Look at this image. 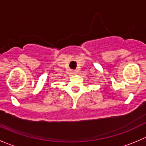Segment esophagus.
<instances>
[{
  "label": "esophagus",
  "instance_id": "1",
  "mask_svg": "<svg viewBox=\"0 0 146 146\" xmlns=\"http://www.w3.org/2000/svg\"><path fill=\"white\" fill-rule=\"evenodd\" d=\"M76 73H77V72H76L75 70H72V74H76Z\"/></svg>",
  "mask_w": 146,
  "mask_h": 146
}]
</instances>
